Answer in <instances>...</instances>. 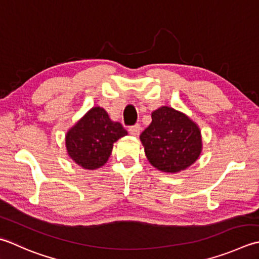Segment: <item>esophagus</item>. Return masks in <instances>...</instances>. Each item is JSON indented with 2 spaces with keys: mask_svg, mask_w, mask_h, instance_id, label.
Wrapping results in <instances>:
<instances>
[{
  "mask_svg": "<svg viewBox=\"0 0 259 259\" xmlns=\"http://www.w3.org/2000/svg\"><path fill=\"white\" fill-rule=\"evenodd\" d=\"M140 130H141V128H140L139 124H135V125L129 126V133L133 136H136V137L139 136Z\"/></svg>",
  "mask_w": 259,
  "mask_h": 259,
  "instance_id": "obj_1",
  "label": "esophagus"
}]
</instances>
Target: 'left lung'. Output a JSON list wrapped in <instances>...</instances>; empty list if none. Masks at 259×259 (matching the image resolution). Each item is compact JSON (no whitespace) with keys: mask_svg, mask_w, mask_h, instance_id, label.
Here are the masks:
<instances>
[{"mask_svg":"<svg viewBox=\"0 0 259 259\" xmlns=\"http://www.w3.org/2000/svg\"><path fill=\"white\" fill-rule=\"evenodd\" d=\"M151 123L140 135L149 163L157 169L177 173L199 158L202 139L199 126L173 108L161 106L151 113Z\"/></svg>","mask_w":259,"mask_h":259,"instance_id":"left-lung-1","label":"left lung"}]
</instances>
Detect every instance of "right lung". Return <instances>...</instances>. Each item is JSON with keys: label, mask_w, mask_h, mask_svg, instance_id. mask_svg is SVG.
<instances>
[{"label": "right lung", "mask_w": 259, "mask_h": 259, "mask_svg": "<svg viewBox=\"0 0 259 259\" xmlns=\"http://www.w3.org/2000/svg\"><path fill=\"white\" fill-rule=\"evenodd\" d=\"M126 135L122 124L111 121L105 110L96 106L68 131L66 147L76 164L86 169H95L108 161L113 144Z\"/></svg>", "instance_id": "obj_1"}]
</instances>
